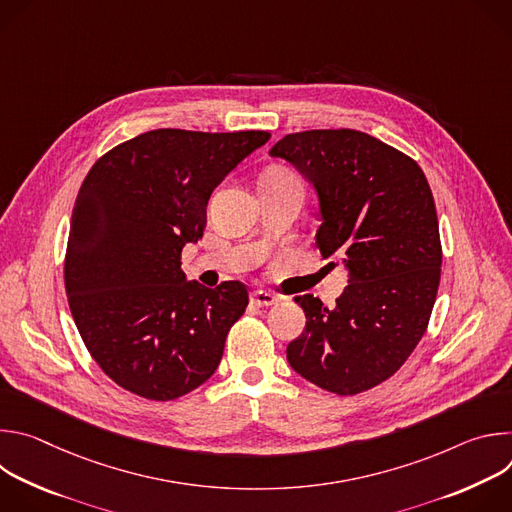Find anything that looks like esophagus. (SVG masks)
I'll list each match as a JSON object with an SVG mask.
<instances>
[{
  "label": "esophagus",
  "mask_w": 512,
  "mask_h": 512,
  "mask_svg": "<svg viewBox=\"0 0 512 512\" xmlns=\"http://www.w3.org/2000/svg\"><path fill=\"white\" fill-rule=\"evenodd\" d=\"M277 302V296L271 294V291H265V289H255L251 291V304L253 306H259V308H269Z\"/></svg>",
  "instance_id": "obj_1"
}]
</instances>
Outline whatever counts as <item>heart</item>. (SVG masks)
Here are the masks:
<instances>
[{
	"label": "heart",
	"instance_id": "heart-1",
	"mask_svg": "<svg viewBox=\"0 0 512 512\" xmlns=\"http://www.w3.org/2000/svg\"><path fill=\"white\" fill-rule=\"evenodd\" d=\"M261 182H298V178L291 174L289 170H283V168H273V170H267L261 178Z\"/></svg>",
	"mask_w": 512,
	"mask_h": 512
}]
</instances>
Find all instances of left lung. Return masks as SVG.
<instances>
[{
  "mask_svg": "<svg viewBox=\"0 0 512 512\" xmlns=\"http://www.w3.org/2000/svg\"><path fill=\"white\" fill-rule=\"evenodd\" d=\"M269 154L316 188V245L348 269L334 308L312 294L294 298L306 328L287 344V360L324 391H369L415 350L440 287L442 241L427 178L413 158L356 129L289 133Z\"/></svg>",
  "mask_w": 512,
  "mask_h": 512,
  "instance_id": "left-lung-1",
  "label": "left lung"
}]
</instances>
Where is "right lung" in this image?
Masks as SVG:
<instances>
[{
    "label": "right lung",
    "instance_id": "1",
    "mask_svg": "<svg viewBox=\"0 0 512 512\" xmlns=\"http://www.w3.org/2000/svg\"><path fill=\"white\" fill-rule=\"evenodd\" d=\"M269 131L154 129L103 154L72 210L64 255L70 314L101 371L150 401L212 377L249 294L186 281L182 249L206 227L212 190Z\"/></svg>",
    "mask_w": 512,
    "mask_h": 512
}]
</instances>
